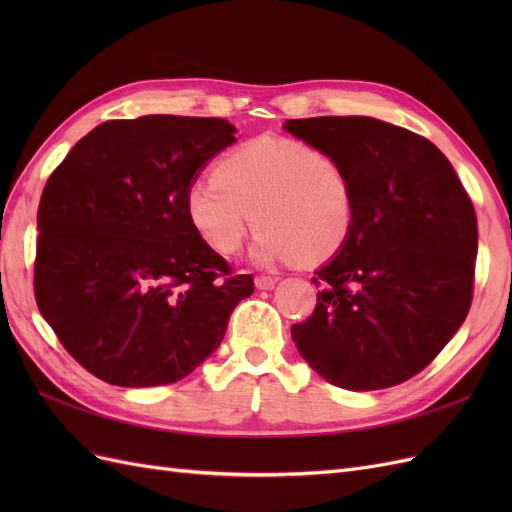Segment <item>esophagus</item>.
I'll return each mask as SVG.
<instances>
[{
    "instance_id": "1",
    "label": "esophagus",
    "mask_w": 512,
    "mask_h": 512,
    "mask_svg": "<svg viewBox=\"0 0 512 512\" xmlns=\"http://www.w3.org/2000/svg\"><path fill=\"white\" fill-rule=\"evenodd\" d=\"M254 284H256L258 290H271V288H275L277 280H275V277H269V275H258Z\"/></svg>"
}]
</instances>
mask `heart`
Instances as JSON below:
<instances>
[{"label": "heart", "instance_id": "b5f03b06", "mask_svg": "<svg viewBox=\"0 0 512 512\" xmlns=\"http://www.w3.org/2000/svg\"><path fill=\"white\" fill-rule=\"evenodd\" d=\"M252 211L260 226L252 254L260 265L324 260L352 228V183L331 153L294 138L258 136L188 190L190 218L220 254L239 250Z\"/></svg>", "mask_w": 512, "mask_h": 512}]
</instances>
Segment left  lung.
<instances>
[{
	"instance_id": "obj_1",
	"label": "left lung",
	"mask_w": 512,
	"mask_h": 512,
	"mask_svg": "<svg viewBox=\"0 0 512 512\" xmlns=\"http://www.w3.org/2000/svg\"><path fill=\"white\" fill-rule=\"evenodd\" d=\"M284 130L346 168L354 220L316 271L314 314L292 339L314 371L376 391L423 371L472 305L478 230L451 162L427 138L374 117L288 119Z\"/></svg>"
}]
</instances>
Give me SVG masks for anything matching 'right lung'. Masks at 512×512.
Wrapping results in <instances>:
<instances>
[{"mask_svg": "<svg viewBox=\"0 0 512 512\" xmlns=\"http://www.w3.org/2000/svg\"><path fill=\"white\" fill-rule=\"evenodd\" d=\"M235 132L218 117L104 121L46 181L36 303L89 374L130 389L173 384L218 350L254 292L188 213L198 170Z\"/></svg>", "mask_w": 512, "mask_h": 512, "instance_id": "obj_1", "label": "right lung"}]
</instances>
